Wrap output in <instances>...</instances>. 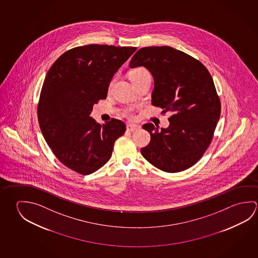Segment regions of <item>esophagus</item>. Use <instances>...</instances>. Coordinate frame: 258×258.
Segmentation results:
<instances>
[{"instance_id":"1","label":"esophagus","mask_w":258,"mask_h":258,"mask_svg":"<svg viewBox=\"0 0 258 258\" xmlns=\"http://www.w3.org/2000/svg\"><path fill=\"white\" fill-rule=\"evenodd\" d=\"M127 130L128 131H131V132H134V131H139L140 130V127L139 125H135V124H130V125H127Z\"/></svg>"}]
</instances>
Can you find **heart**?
Segmentation results:
<instances>
[{"label": "heart", "mask_w": 258, "mask_h": 258, "mask_svg": "<svg viewBox=\"0 0 258 258\" xmlns=\"http://www.w3.org/2000/svg\"><path fill=\"white\" fill-rule=\"evenodd\" d=\"M130 78H131V82L134 83V82H139V81H141V80L146 79V78H150V73L144 67H138V68L134 69V70L131 71V73H130ZM113 82L114 80H112L111 82H110V84H109V88L112 86ZM123 115L125 117H127V118H132L134 117V110H133V109H131V108H127V109L123 110Z\"/></svg>", "instance_id": "b5f03b06"}]
</instances>
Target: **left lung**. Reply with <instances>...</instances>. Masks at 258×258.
I'll use <instances>...</instances> for the list:
<instances>
[{
    "label": "left lung",
    "mask_w": 258,
    "mask_h": 258,
    "mask_svg": "<svg viewBox=\"0 0 258 258\" xmlns=\"http://www.w3.org/2000/svg\"><path fill=\"white\" fill-rule=\"evenodd\" d=\"M140 66L154 78L152 105L172 113L167 128L143 126L151 140L141 154L162 171L185 170L202 158L220 118L212 76L199 60L169 46L141 48L130 63L131 68Z\"/></svg>",
    "instance_id": "8db88e82"
}]
</instances>
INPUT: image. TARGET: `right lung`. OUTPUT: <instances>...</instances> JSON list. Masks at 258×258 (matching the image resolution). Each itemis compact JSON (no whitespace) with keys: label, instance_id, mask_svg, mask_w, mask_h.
<instances>
[{"label":"right lung","instance_id":"add662e5","mask_svg":"<svg viewBox=\"0 0 258 258\" xmlns=\"http://www.w3.org/2000/svg\"><path fill=\"white\" fill-rule=\"evenodd\" d=\"M136 47L80 46L56 59L46 75L38 103L41 133L64 166L90 175L111 158L125 133L121 120L100 125L90 117L93 105L107 98L109 82Z\"/></svg>","mask_w":258,"mask_h":258}]
</instances>
